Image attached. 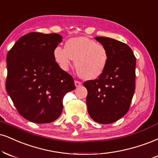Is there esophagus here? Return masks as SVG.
Segmentation results:
<instances>
[{
    "label": "esophagus",
    "mask_w": 158,
    "mask_h": 158,
    "mask_svg": "<svg viewBox=\"0 0 158 158\" xmlns=\"http://www.w3.org/2000/svg\"><path fill=\"white\" fill-rule=\"evenodd\" d=\"M75 86L76 87H79L80 86H81V85H82V83L81 82V81H75Z\"/></svg>",
    "instance_id": "34e87169"
}]
</instances>
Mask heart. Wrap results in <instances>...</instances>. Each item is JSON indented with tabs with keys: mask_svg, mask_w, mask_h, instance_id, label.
Returning <instances> with one entry per match:
<instances>
[{
	"mask_svg": "<svg viewBox=\"0 0 158 158\" xmlns=\"http://www.w3.org/2000/svg\"><path fill=\"white\" fill-rule=\"evenodd\" d=\"M54 56L60 68L67 70L74 60L78 74L85 79H94L105 70L108 61V53L103 45L85 37L68 40L64 48L57 46Z\"/></svg>",
	"mask_w": 158,
	"mask_h": 158,
	"instance_id": "b5f03b06",
	"label": "heart"
}]
</instances>
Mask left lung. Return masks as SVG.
Instances as JSON below:
<instances>
[{
  "label": "left lung",
  "mask_w": 158,
  "mask_h": 158,
  "mask_svg": "<svg viewBox=\"0 0 158 158\" xmlns=\"http://www.w3.org/2000/svg\"><path fill=\"white\" fill-rule=\"evenodd\" d=\"M108 53L107 66L94 80L84 82L87 111L93 120L107 124L126 115L135 87L136 58L129 45L109 37H96Z\"/></svg>",
  "instance_id": "left-lung-1"
}]
</instances>
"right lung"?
<instances>
[{
  "mask_svg": "<svg viewBox=\"0 0 158 158\" xmlns=\"http://www.w3.org/2000/svg\"><path fill=\"white\" fill-rule=\"evenodd\" d=\"M62 41L58 34L31 32L7 54L6 91L18 113L31 122L56 120L64 95L76 88L73 77L55 61L54 51Z\"/></svg>",
  "mask_w": 158,
  "mask_h": 158,
  "instance_id": "obj_1",
  "label": "right lung"
}]
</instances>
